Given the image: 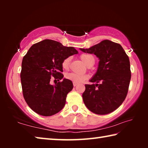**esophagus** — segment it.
<instances>
[{
    "instance_id": "obj_1",
    "label": "esophagus",
    "mask_w": 148,
    "mask_h": 148,
    "mask_svg": "<svg viewBox=\"0 0 148 148\" xmlns=\"http://www.w3.org/2000/svg\"><path fill=\"white\" fill-rule=\"evenodd\" d=\"M73 86H74V87H76L77 86V84L75 83V82H73Z\"/></svg>"
}]
</instances>
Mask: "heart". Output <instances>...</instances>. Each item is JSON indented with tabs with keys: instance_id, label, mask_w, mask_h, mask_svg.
I'll return each instance as SVG.
<instances>
[{
	"instance_id": "obj_1",
	"label": "heart",
	"mask_w": 148,
	"mask_h": 148,
	"mask_svg": "<svg viewBox=\"0 0 148 148\" xmlns=\"http://www.w3.org/2000/svg\"><path fill=\"white\" fill-rule=\"evenodd\" d=\"M80 58L83 61L85 64L86 65L87 63L91 61V59H93V57L91 55L88 54H82L81 56H80ZM70 60L71 58L70 57H67V58H65L63 61L62 62V68L64 70H67L69 67V64H70ZM66 79H68L71 81L75 82V83H82L84 82L85 80L87 79V76L86 74H77V73H74V72H71V73H68L66 74Z\"/></svg>"
}]
</instances>
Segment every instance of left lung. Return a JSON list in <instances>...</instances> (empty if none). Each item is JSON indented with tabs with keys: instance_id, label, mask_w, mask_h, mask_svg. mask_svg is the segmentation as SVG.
<instances>
[{
	"instance_id": "1",
	"label": "left lung",
	"mask_w": 148,
	"mask_h": 148,
	"mask_svg": "<svg viewBox=\"0 0 148 148\" xmlns=\"http://www.w3.org/2000/svg\"><path fill=\"white\" fill-rule=\"evenodd\" d=\"M79 49L93 53L99 59L97 72L89 80L97 84L85 85L82 94L84 104L96 114L111 113L121 106L128 92L131 77L129 57L121 45L109 40Z\"/></svg>"
}]
</instances>
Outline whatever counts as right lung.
Segmentation results:
<instances>
[{
	"instance_id": "obj_1",
	"label": "right lung",
	"mask_w": 148,
	"mask_h": 148,
	"mask_svg": "<svg viewBox=\"0 0 148 148\" xmlns=\"http://www.w3.org/2000/svg\"><path fill=\"white\" fill-rule=\"evenodd\" d=\"M77 53L74 47L64 46L49 39L30 47L22 61L20 76L24 99L34 112L51 116L63 108L73 84L71 80L63 78L61 64L65 58ZM51 76L63 81L51 85Z\"/></svg>"
}]
</instances>
